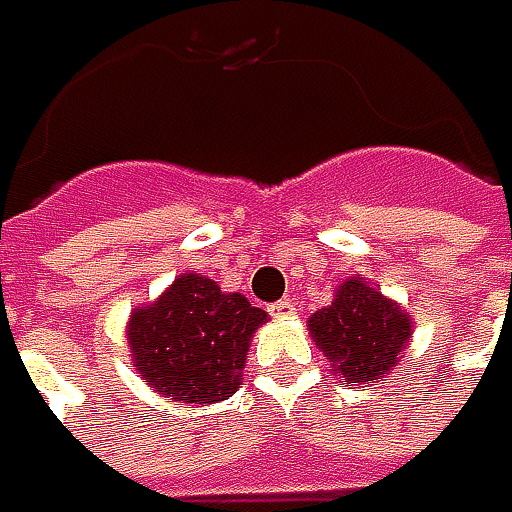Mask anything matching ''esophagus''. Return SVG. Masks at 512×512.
I'll list each match as a JSON object with an SVG mask.
<instances>
[{"instance_id":"obj_1","label":"esophagus","mask_w":512,"mask_h":512,"mask_svg":"<svg viewBox=\"0 0 512 512\" xmlns=\"http://www.w3.org/2000/svg\"><path fill=\"white\" fill-rule=\"evenodd\" d=\"M267 310H270V316H276V319H293V316H296V302H293V299H282V302L270 305Z\"/></svg>"}]
</instances>
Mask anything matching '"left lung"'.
Instances as JSON below:
<instances>
[{
  "mask_svg": "<svg viewBox=\"0 0 512 512\" xmlns=\"http://www.w3.org/2000/svg\"><path fill=\"white\" fill-rule=\"evenodd\" d=\"M307 330L339 382L353 387L390 376L413 339V319L379 287L350 276L336 287L333 302L307 319Z\"/></svg>",
  "mask_w": 512,
  "mask_h": 512,
  "instance_id": "obj_1",
  "label": "left lung"
}]
</instances>
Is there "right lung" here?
Wrapping results in <instances>:
<instances>
[{"instance_id":"add662e5","label":"right lung","mask_w":512,"mask_h":512,"mask_svg":"<svg viewBox=\"0 0 512 512\" xmlns=\"http://www.w3.org/2000/svg\"><path fill=\"white\" fill-rule=\"evenodd\" d=\"M267 322L242 293L187 270L150 305L130 313L133 370L159 396L185 404L225 402L242 384L250 339Z\"/></svg>"}]
</instances>
